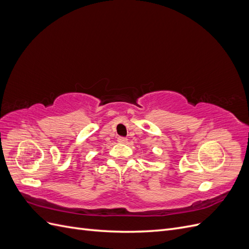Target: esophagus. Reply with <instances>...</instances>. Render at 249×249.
Masks as SVG:
<instances>
[{
	"label": "esophagus",
	"instance_id": "1",
	"mask_svg": "<svg viewBox=\"0 0 249 249\" xmlns=\"http://www.w3.org/2000/svg\"><path fill=\"white\" fill-rule=\"evenodd\" d=\"M117 141H118L119 143H123V144H124V143H126V142H127V139H126V138H124V137H118Z\"/></svg>",
	"mask_w": 249,
	"mask_h": 249
}]
</instances>
